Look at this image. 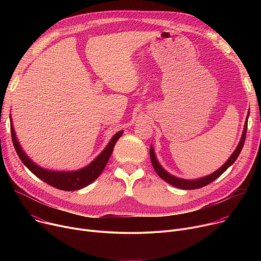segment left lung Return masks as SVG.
<instances>
[{
	"mask_svg": "<svg viewBox=\"0 0 261 261\" xmlns=\"http://www.w3.org/2000/svg\"><path fill=\"white\" fill-rule=\"evenodd\" d=\"M248 118H249V114L247 116V121L245 123V127H244V131H243V135L242 138L240 140V143L238 145V147L236 148V151L232 153V155L229 157V159L224 163V165L221 166L218 170H216L215 172H213L210 175L197 178V179H184V178H179L176 176L171 175L170 173H168L158 162L155 152H154V148L153 146H151L150 148V156H151V161H152V165L155 169V171L157 172V174L164 179L165 181H167L168 184L172 185L173 187L179 188V189H185V190H193V189H198L201 187H204V186L211 184L212 181H214L216 178H218L223 172H224L229 166H231L234 161L238 159L242 148L244 146L245 143V139H246V133H247V127H248Z\"/></svg>",
	"mask_w": 261,
	"mask_h": 261,
	"instance_id": "1",
	"label": "left lung"
}]
</instances>
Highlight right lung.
Here are the masks:
<instances>
[{"instance_id":"add662e5","label":"right lung","mask_w":261,"mask_h":261,"mask_svg":"<svg viewBox=\"0 0 261 261\" xmlns=\"http://www.w3.org/2000/svg\"><path fill=\"white\" fill-rule=\"evenodd\" d=\"M10 128H11V136L13 145L15 147V151L22 161V163L40 179L45 181L46 184L53 186V187L64 190V191H75L79 189H82L86 186L93 182L103 171L105 168L111 154H113L114 147L118 139L122 136L123 131L118 132L114 135V137L110 139L109 143L104 150L100 153V155L91 162L88 166L76 170V171H53L44 169L37 164H35L22 151L21 146L19 145V142L16 138L15 131L12 125V121L10 118Z\"/></svg>"}]
</instances>
